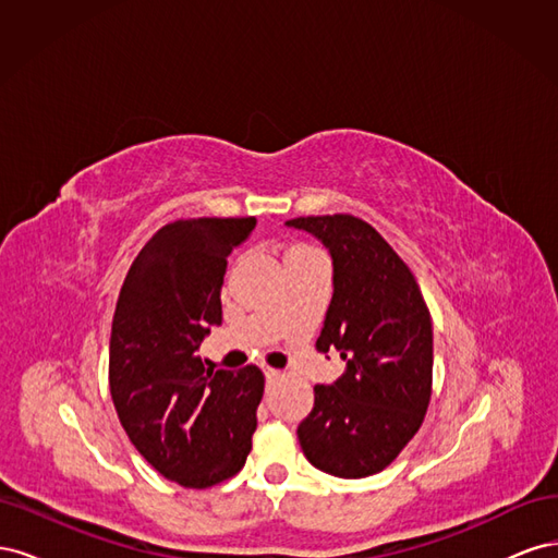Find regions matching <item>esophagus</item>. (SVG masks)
Segmentation results:
<instances>
[{"label": "esophagus", "mask_w": 558, "mask_h": 558, "mask_svg": "<svg viewBox=\"0 0 558 558\" xmlns=\"http://www.w3.org/2000/svg\"><path fill=\"white\" fill-rule=\"evenodd\" d=\"M283 375L279 373V369H275V367H265V379H267V384H275L277 379H281Z\"/></svg>", "instance_id": "obj_1"}]
</instances>
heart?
I'll return each instance as SVG.
<instances>
[{
    "instance_id": "obj_1",
    "label": "heart",
    "mask_w": 558,
    "mask_h": 558,
    "mask_svg": "<svg viewBox=\"0 0 558 558\" xmlns=\"http://www.w3.org/2000/svg\"><path fill=\"white\" fill-rule=\"evenodd\" d=\"M298 248H302V246H298Z\"/></svg>"
}]
</instances>
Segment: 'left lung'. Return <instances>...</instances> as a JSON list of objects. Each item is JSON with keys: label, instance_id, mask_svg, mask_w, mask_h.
I'll return each mask as SVG.
<instances>
[{"label": "left lung", "instance_id": "obj_1", "mask_svg": "<svg viewBox=\"0 0 558 558\" xmlns=\"http://www.w3.org/2000/svg\"><path fill=\"white\" fill-rule=\"evenodd\" d=\"M332 256V300L316 349L340 351L344 375L314 386L298 426L307 461L335 477L381 472L424 424L433 388V324L412 269L351 214L300 216Z\"/></svg>", "mask_w": 558, "mask_h": 558}]
</instances>
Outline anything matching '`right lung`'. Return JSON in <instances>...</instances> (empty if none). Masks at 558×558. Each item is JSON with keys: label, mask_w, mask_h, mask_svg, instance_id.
Listing matches in <instances>:
<instances>
[{"label": "right lung", "mask_w": 558, "mask_h": 558, "mask_svg": "<svg viewBox=\"0 0 558 558\" xmlns=\"http://www.w3.org/2000/svg\"><path fill=\"white\" fill-rule=\"evenodd\" d=\"M256 218H181L134 258L116 302L109 388L130 442L162 477L207 488L244 468L265 377L205 367L197 356L223 318L228 256Z\"/></svg>", "instance_id": "right-lung-1"}]
</instances>
